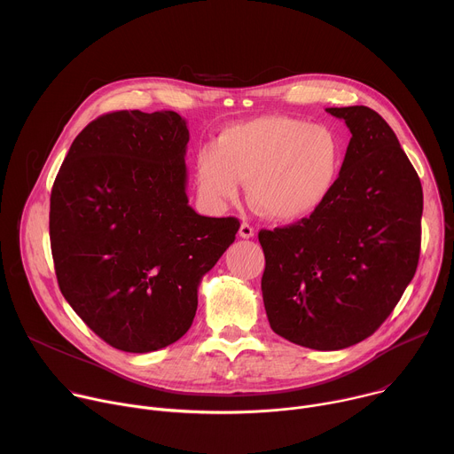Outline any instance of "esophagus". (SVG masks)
I'll return each mask as SVG.
<instances>
[{
	"mask_svg": "<svg viewBox=\"0 0 454 454\" xmlns=\"http://www.w3.org/2000/svg\"><path fill=\"white\" fill-rule=\"evenodd\" d=\"M239 235H240L242 239H251V237L254 235V230H253V226H249L247 223H242L240 228H239Z\"/></svg>",
	"mask_w": 454,
	"mask_h": 454,
	"instance_id": "34e87169",
	"label": "esophagus"
}]
</instances>
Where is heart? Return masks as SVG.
<instances>
[{
  "mask_svg": "<svg viewBox=\"0 0 454 454\" xmlns=\"http://www.w3.org/2000/svg\"><path fill=\"white\" fill-rule=\"evenodd\" d=\"M343 161V144L333 129L291 116H261L224 129L214 149L201 151L196 181L215 207L235 201L244 181L258 212L293 223L331 200Z\"/></svg>",
  "mask_w": 454,
  "mask_h": 454,
  "instance_id": "heart-1",
  "label": "heart"
}]
</instances>
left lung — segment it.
<instances>
[{
	"instance_id": "8db88e82",
	"label": "left lung",
	"mask_w": 454,
	"mask_h": 454,
	"mask_svg": "<svg viewBox=\"0 0 454 454\" xmlns=\"http://www.w3.org/2000/svg\"><path fill=\"white\" fill-rule=\"evenodd\" d=\"M350 129L331 200L301 221L261 230L262 296L271 329L314 350L372 336L399 303L420 254L422 184L384 118L329 107Z\"/></svg>"
}]
</instances>
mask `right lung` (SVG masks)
Listing matches in <instances>:
<instances>
[{
	"label": "right lung",
	"instance_id": "obj_1",
	"mask_svg": "<svg viewBox=\"0 0 454 454\" xmlns=\"http://www.w3.org/2000/svg\"><path fill=\"white\" fill-rule=\"evenodd\" d=\"M188 138L174 111L102 114L74 140L51 188L60 293L123 352H154L186 334L200 284L240 226L188 205Z\"/></svg>",
	"mask_w": 454,
	"mask_h": 454
}]
</instances>
